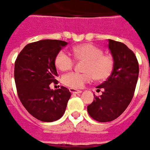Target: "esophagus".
Here are the masks:
<instances>
[{"mask_svg": "<svg viewBox=\"0 0 150 150\" xmlns=\"http://www.w3.org/2000/svg\"><path fill=\"white\" fill-rule=\"evenodd\" d=\"M69 91L72 94H79V93H81V90H77V89H73V88H70Z\"/></svg>", "mask_w": 150, "mask_h": 150, "instance_id": "34e87169", "label": "esophagus"}]
</instances>
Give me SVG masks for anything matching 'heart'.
<instances>
[{
  "label": "heart",
  "instance_id": "b5f03b06",
  "mask_svg": "<svg viewBox=\"0 0 150 150\" xmlns=\"http://www.w3.org/2000/svg\"><path fill=\"white\" fill-rule=\"evenodd\" d=\"M73 56L77 60L85 61L84 73L70 72L64 75L62 82L66 86L79 89L95 78L98 81L106 80L111 76L115 65L113 57L103 54V49L91 43H85L74 47L72 50ZM75 60L69 54L61 50L56 54L55 64L60 71L71 69Z\"/></svg>",
  "mask_w": 150,
  "mask_h": 150
}]
</instances>
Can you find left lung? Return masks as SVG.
<instances>
[{
  "instance_id": "left-lung-1",
  "label": "left lung",
  "mask_w": 150,
  "mask_h": 150,
  "mask_svg": "<svg viewBox=\"0 0 150 150\" xmlns=\"http://www.w3.org/2000/svg\"><path fill=\"white\" fill-rule=\"evenodd\" d=\"M115 65L111 76L97 86L103 89L100 96L87 107L90 117L105 123L118 118L128 107L134 95L139 74V64L134 52L124 43L109 39Z\"/></svg>"
}]
</instances>
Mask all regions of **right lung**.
I'll return each instance as SVG.
<instances>
[{
    "mask_svg": "<svg viewBox=\"0 0 150 150\" xmlns=\"http://www.w3.org/2000/svg\"><path fill=\"white\" fill-rule=\"evenodd\" d=\"M67 42L44 39L28 43L15 60L14 80L19 99L32 116L43 122H53L65 111L71 93L66 87L51 90L58 81L55 65L57 53Z\"/></svg>",
    "mask_w": 150,
    "mask_h": 150,
    "instance_id": "add662e5",
    "label": "right lung"
}]
</instances>
